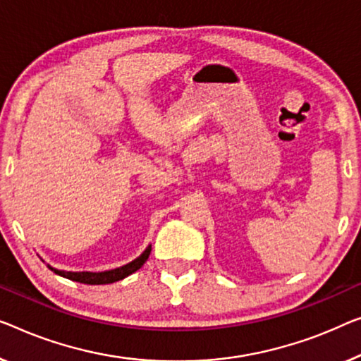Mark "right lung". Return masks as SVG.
<instances>
[{
    "mask_svg": "<svg viewBox=\"0 0 361 361\" xmlns=\"http://www.w3.org/2000/svg\"><path fill=\"white\" fill-rule=\"evenodd\" d=\"M150 246H147L146 251L142 252L141 256L136 257V259L128 262V264L111 269V271H104V272H71V271H58V269L48 266V269H51L53 272L58 274V276L66 277L69 281L74 282H80V283H87V285H105V283H113L121 281L128 276H131L133 272H136L137 269H141L144 262L147 261V257L150 255Z\"/></svg>",
    "mask_w": 361,
    "mask_h": 361,
    "instance_id": "1",
    "label": "right lung"
}]
</instances>
